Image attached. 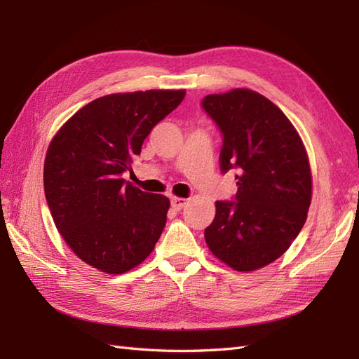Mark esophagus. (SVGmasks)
<instances>
[{
    "instance_id": "1",
    "label": "esophagus",
    "mask_w": 359,
    "mask_h": 359,
    "mask_svg": "<svg viewBox=\"0 0 359 359\" xmlns=\"http://www.w3.org/2000/svg\"><path fill=\"white\" fill-rule=\"evenodd\" d=\"M187 199L185 197H177V196H174V197H171V207H172V210H175V211H179V210H182L187 205Z\"/></svg>"
}]
</instances>
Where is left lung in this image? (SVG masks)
Instances as JSON below:
<instances>
[{"label": "left lung", "instance_id": "1", "mask_svg": "<svg viewBox=\"0 0 359 359\" xmlns=\"http://www.w3.org/2000/svg\"><path fill=\"white\" fill-rule=\"evenodd\" d=\"M202 106L224 134L220 170L239 171L238 202H216L205 241L220 262L255 271L284 255L306 224L311 202L307 149L285 114L256 90L210 94Z\"/></svg>", "mask_w": 359, "mask_h": 359}]
</instances>
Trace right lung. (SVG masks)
<instances>
[{
  "mask_svg": "<svg viewBox=\"0 0 359 359\" xmlns=\"http://www.w3.org/2000/svg\"><path fill=\"white\" fill-rule=\"evenodd\" d=\"M184 97L185 89L104 95L52 137L43 171L46 201L58 233L83 262L121 274L152 253L170 199L144 193L121 175L151 129Z\"/></svg>",
  "mask_w": 359,
  "mask_h": 359,
  "instance_id": "obj_1",
  "label": "right lung"
}]
</instances>
